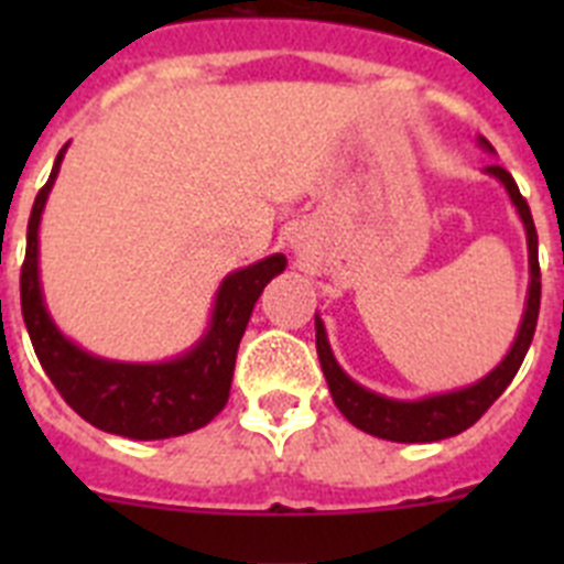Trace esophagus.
<instances>
[{
  "label": "esophagus",
  "mask_w": 564,
  "mask_h": 564,
  "mask_svg": "<svg viewBox=\"0 0 564 564\" xmlns=\"http://www.w3.org/2000/svg\"><path fill=\"white\" fill-rule=\"evenodd\" d=\"M291 248L296 257H305L311 251V242H305V237H291Z\"/></svg>",
  "instance_id": "1"
}]
</instances>
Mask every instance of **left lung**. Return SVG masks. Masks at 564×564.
I'll return each instance as SVG.
<instances>
[{"label": "left lung", "instance_id": "left-lung-1", "mask_svg": "<svg viewBox=\"0 0 564 564\" xmlns=\"http://www.w3.org/2000/svg\"><path fill=\"white\" fill-rule=\"evenodd\" d=\"M477 143H480L486 152H495L486 138H477ZM486 172L506 186L508 197H511L517 214H520L522 226H525L528 271H531V282H528L525 311H522V322L520 330H517L514 344H511V350L506 352V358L497 364L495 370L488 372V376H482L480 381L460 387V390L441 392V395H426L417 398V401H398V398H387L367 390V387L352 381V378L338 367L336 356H333L330 350V341H327L325 322H322L316 313V352L318 361H322V370H325L333 401H336V406L341 410V415L347 417L352 426L367 432V435H376L383 437V441L395 443H435L443 441V437L460 435V432L468 430L471 423L480 421L482 412L506 392L511 378L520 370L528 347H531V338H534L536 330V316H540L542 293L540 248H536L534 217H531V208H528L525 197H522L520 188H517L514 177H511L506 169L488 166Z\"/></svg>", "mask_w": 564, "mask_h": 564}]
</instances>
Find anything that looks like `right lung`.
<instances>
[{
	"instance_id": "right-lung-1",
	"label": "right lung",
	"mask_w": 564,
	"mask_h": 564,
	"mask_svg": "<svg viewBox=\"0 0 564 564\" xmlns=\"http://www.w3.org/2000/svg\"><path fill=\"white\" fill-rule=\"evenodd\" d=\"M67 147H62L50 181L36 194L28 223L22 316L39 364L50 381L56 383L64 401L98 430L132 441H163L200 430L226 406L239 338L246 333L259 293L265 291L273 276L285 271V253H271L253 265L228 273L214 296L208 330L183 356L154 364L93 356L58 330L44 305L39 279V223Z\"/></svg>"
}]
</instances>
